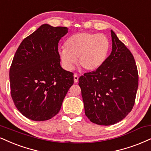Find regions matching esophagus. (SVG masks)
<instances>
[{
    "instance_id": "obj_1",
    "label": "esophagus",
    "mask_w": 151,
    "mask_h": 151,
    "mask_svg": "<svg viewBox=\"0 0 151 151\" xmlns=\"http://www.w3.org/2000/svg\"><path fill=\"white\" fill-rule=\"evenodd\" d=\"M78 79H79V77H78V75L77 74H74V81L75 83H77L78 82Z\"/></svg>"
}]
</instances>
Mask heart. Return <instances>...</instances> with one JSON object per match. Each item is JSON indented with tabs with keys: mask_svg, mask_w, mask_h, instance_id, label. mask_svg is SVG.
Masks as SVG:
<instances>
[{
	"mask_svg": "<svg viewBox=\"0 0 151 151\" xmlns=\"http://www.w3.org/2000/svg\"><path fill=\"white\" fill-rule=\"evenodd\" d=\"M65 47L59 49V56L63 67L72 70L77 62L88 72L101 68L106 61L110 50V40L103 34L81 32L71 36Z\"/></svg>",
	"mask_w": 151,
	"mask_h": 151,
	"instance_id": "b5f03b06",
	"label": "heart"
}]
</instances>
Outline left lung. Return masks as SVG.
Listing matches in <instances>:
<instances>
[{
    "label": "left lung",
    "mask_w": 151,
    "mask_h": 151,
    "mask_svg": "<svg viewBox=\"0 0 151 151\" xmlns=\"http://www.w3.org/2000/svg\"><path fill=\"white\" fill-rule=\"evenodd\" d=\"M112 49L101 68L79 78L85 115L99 125L115 124L132 111L139 74L130 50L111 30Z\"/></svg>",
    "instance_id": "obj_1"
}]
</instances>
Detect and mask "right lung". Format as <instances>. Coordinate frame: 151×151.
Returning a JSON list of instances; mask_svg holds the SVG:
<instances>
[{"label":"right lung","instance_id":"add662e5","mask_svg":"<svg viewBox=\"0 0 151 151\" xmlns=\"http://www.w3.org/2000/svg\"><path fill=\"white\" fill-rule=\"evenodd\" d=\"M65 27L45 24L22 41L10 68V93L17 110L28 119L45 121L55 116L73 73L60 66L58 43L68 33Z\"/></svg>","mask_w":151,"mask_h":151}]
</instances>
